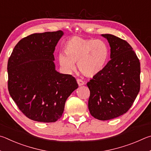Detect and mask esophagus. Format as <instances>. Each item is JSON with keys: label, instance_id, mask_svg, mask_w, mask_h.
Here are the masks:
<instances>
[{"label": "esophagus", "instance_id": "obj_1", "mask_svg": "<svg viewBox=\"0 0 151 151\" xmlns=\"http://www.w3.org/2000/svg\"><path fill=\"white\" fill-rule=\"evenodd\" d=\"M77 82L78 83V85L81 86H83L85 84V82H84V81H83L82 80H81V79H77Z\"/></svg>", "mask_w": 151, "mask_h": 151}]
</instances>
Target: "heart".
<instances>
[{
	"instance_id": "1",
	"label": "heart",
	"mask_w": 151,
	"mask_h": 151,
	"mask_svg": "<svg viewBox=\"0 0 151 151\" xmlns=\"http://www.w3.org/2000/svg\"><path fill=\"white\" fill-rule=\"evenodd\" d=\"M65 54L58 55L60 65L68 72L76 70V63L80 72L91 77L99 73L109 57V48L101 40L86 39L73 36L64 44Z\"/></svg>"
}]
</instances>
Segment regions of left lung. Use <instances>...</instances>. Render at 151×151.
Returning <instances> with one entry per match:
<instances>
[{
  "label": "left lung",
  "instance_id": "left-lung-1",
  "mask_svg": "<svg viewBox=\"0 0 151 151\" xmlns=\"http://www.w3.org/2000/svg\"><path fill=\"white\" fill-rule=\"evenodd\" d=\"M109 42L111 60L87 83L88 108L97 119H112L128 111L140 91V62L127 42L101 34Z\"/></svg>",
  "mask_w": 151,
  "mask_h": 151
}]
</instances>
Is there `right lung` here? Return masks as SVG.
I'll return each instance as SVG.
<instances>
[{
  "label": "right lung",
  "mask_w": 151,
  "mask_h": 151,
  "mask_svg": "<svg viewBox=\"0 0 151 151\" xmlns=\"http://www.w3.org/2000/svg\"><path fill=\"white\" fill-rule=\"evenodd\" d=\"M62 30L35 33L16 45L8 61V89L21 112L33 121L55 122L78 88L76 78L55 70L54 52Z\"/></svg>",
  "instance_id": "obj_1"
}]
</instances>
